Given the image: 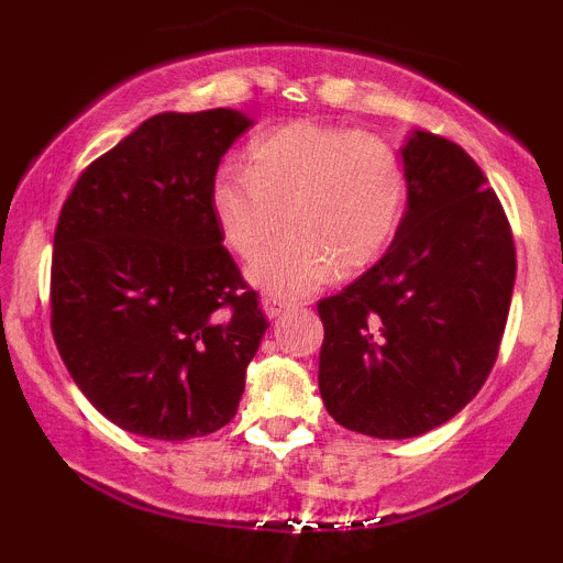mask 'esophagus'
Returning a JSON list of instances; mask_svg holds the SVG:
<instances>
[{"label":"esophagus","mask_w":563,"mask_h":563,"mask_svg":"<svg viewBox=\"0 0 563 563\" xmlns=\"http://www.w3.org/2000/svg\"><path fill=\"white\" fill-rule=\"evenodd\" d=\"M262 309H264V314H267L269 320H275V318H280L283 312H288L290 309V303H286V301H280V299H262Z\"/></svg>","instance_id":"34e87169"}]
</instances>
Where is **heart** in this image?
Instances as JSON below:
<instances>
[{
    "instance_id": "b5f03b06",
    "label": "heart",
    "mask_w": 563,
    "mask_h": 563,
    "mask_svg": "<svg viewBox=\"0 0 563 563\" xmlns=\"http://www.w3.org/2000/svg\"><path fill=\"white\" fill-rule=\"evenodd\" d=\"M249 166L211 179V211L235 254L254 256L287 211L291 230L256 256L249 280L296 299L357 273L391 243L405 211V166L389 142L349 126L290 121L251 142Z\"/></svg>"
}]
</instances>
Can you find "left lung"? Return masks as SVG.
<instances>
[{
	"instance_id": "8db88e82",
	"label": "left lung",
	"mask_w": 563,
	"mask_h": 563,
	"mask_svg": "<svg viewBox=\"0 0 563 563\" xmlns=\"http://www.w3.org/2000/svg\"><path fill=\"white\" fill-rule=\"evenodd\" d=\"M402 166L407 211L391 245L318 303L325 410L376 439L426 434L476 397L497 360L516 280L506 211L476 161L416 129Z\"/></svg>"
}]
</instances>
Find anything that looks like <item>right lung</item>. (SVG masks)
<instances>
[{
    "instance_id": "1",
    "label": "right lung",
    "mask_w": 563,
    "mask_h": 563,
    "mask_svg": "<svg viewBox=\"0 0 563 563\" xmlns=\"http://www.w3.org/2000/svg\"><path fill=\"white\" fill-rule=\"evenodd\" d=\"M254 121L158 113L87 166L55 230L53 333L108 421L183 442L232 421L269 322L224 249L211 179Z\"/></svg>"
}]
</instances>
